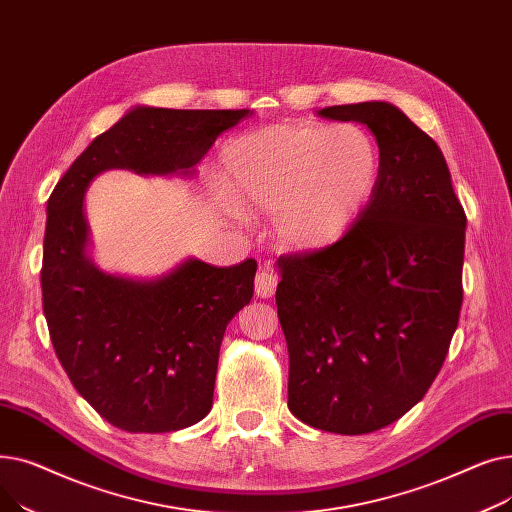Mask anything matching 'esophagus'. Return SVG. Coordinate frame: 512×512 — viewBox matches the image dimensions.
I'll return each instance as SVG.
<instances>
[{"mask_svg": "<svg viewBox=\"0 0 512 512\" xmlns=\"http://www.w3.org/2000/svg\"><path fill=\"white\" fill-rule=\"evenodd\" d=\"M276 284H278V278L270 270H261L255 276V294L257 297H272L276 292Z\"/></svg>", "mask_w": 512, "mask_h": 512, "instance_id": "1", "label": "esophagus"}]
</instances>
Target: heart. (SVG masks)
I'll return each mask as SVG.
<instances>
[{"label":"heart","instance_id":"1","mask_svg":"<svg viewBox=\"0 0 512 512\" xmlns=\"http://www.w3.org/2000/svg\"><path fill=\"white\" fill-rule=\"evenodd\" d=\"M380 153L355 126H272L232 139L222 184L236 203L274 213L286 249L324 251L351 230L373 197Z\"/></svg>","mask_w":512,"mask_h":512}]
</instances>
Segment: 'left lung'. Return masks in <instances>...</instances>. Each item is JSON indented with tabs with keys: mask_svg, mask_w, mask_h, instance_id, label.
<instances>
[{
	"mask_svg": "<svg viewBox=\"0 0 512 512\" xmlns=\"http://www.w3.org/2000/svg\"><path fill=\"white\" fill-rule=\"evenodd\" d=\"M317 114L373 132L380 178L336 245L278 259L288 409L324 432L361 436L411 411L442 369L463 305L467 215L440 147L396 105Z\"/></svg>",
	"mask_w": 512,
	"mask_h": 512,
	"instance_id": "8db88e82",
	"label": "left lung"
}]
</instances>
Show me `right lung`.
<instances>
[{"instance_id": "1", "label": "right lung", "mask_w": 512, "mask_h": 512, "mask_svg": "<svg viewBox=\"0 0 512 512\" xmlns=\"http://www.w3.org/2000/svg\"><path fill=\"white\" fill-rule=\"evenodd\" d=\"M251 114L132 107L74 159L47 201L49 338L78 394L124 432H176L211 411L220 344L253 299L257 261L213 267L191 257L155 280L107 274L87 253L85 193L107 170L193 176L215 139Z\"/></svg>"}]
</instances>
